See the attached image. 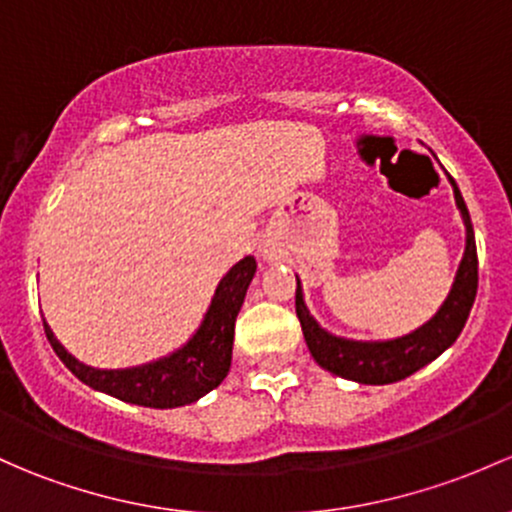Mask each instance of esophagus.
<instances>
[{"mask_svg": "<svg viewBox=\"0 0 512 512\" xmlns=\"http://www.w3.org/2000/svg\"><path fill=\"white\" fill-rule=\"evenodd\" d=\"M262 257H265V260H272L274 252L270 250V247H262Z\"/></svg>", "mask_w": 512, "mask_h": 512, "instance_id": "esophagus-1", "label": "esophagus"}]
</instances>
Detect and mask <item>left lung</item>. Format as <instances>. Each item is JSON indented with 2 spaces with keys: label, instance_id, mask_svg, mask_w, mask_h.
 Returning a JSON list of instances; mask_svg holds the SVG:
<instances>
[{
  "label": "left lung",
  "instance_id": "1",
  "mask_svg": "<svg viewBox=\"0 0 512 512\" xmlns=\"http://www.w3.org/2000/svg\"><path fill=\"white\" fill-rule=\"evenodd\" d=\"M449 181L451 188H454L461 220L466 225L464 260H461L459 272H456L454 284H451L449 297L439 306L437 314L427 324L419 326L417 331L392 338V341H351V338L333 336L326 328L316 324L314 316L309 314L297 277V316L301 331H304V341L316 363L328 370V373L341 375V378L353 380V383L360 385L397 383V380H405L407 375L417 373L419 368L439 358L459 338L461 328H464L471 314L473 299H476L478 255L469 208H466L464 198H461L456 181L451 176Z\"/></svg>",
  "mask_w": 512,
  "mask_h": 512
}]
</instances>
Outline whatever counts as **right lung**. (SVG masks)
Here are the masks:
<instances>
[{"mask_svg":"<svg viewBox=\"0 0 512 512\" xmlns=\"http://www.w3.org/2000/svg\"><path fill=\"white\" fill-rule=\"evenodd\" d=\"M255 270V257H242L238 265L230 267V272L220 279L201 326L184 346L164 358L134 365V368H90L58 343L46 321H43V328H46V338L51 341L53 351L80 383L129 402V405L154 407V410L184 407L208 395L228 375L230 360H233L235 319H238Z\"/></svg>","mask_w":512,"mask_h":512,"instance_id":"1","label":"right lung"}]
</instances>
